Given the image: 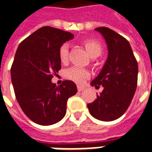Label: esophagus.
Wrapping results in <instances>:
<instances>
[{
  "label": "esophagus",
  "mask_w": 152,
  "mask_h": 152,
  "mask_svg": "<svg viewBox=\"0 0 152 152\" xmlns=\"http://www.w3.org/2000/svg\"><path fill=\"white\" fill-rule=\"evenodd\" d=\"M77 89L79 92H81L85 89V87L84 86H81V85H77Z\"/></svg>",
  "instance_id": "esophagus-1"
}]
</instances>
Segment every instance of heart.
<instances>
[{"instance_id":"obj_1","label":"heart","mask_w":152,"mask_h":152,"mask_svg":"<svg viewBox=\"0 0 152 152\" xmlns=\"http://www.w3.org/2000/svg\"><path fill=\"white\" fill-rule=\"evenodd\" d=\"M85 49L87 50L88 56L91 58L93 57H98L102 51V45L98 42L93 39H86L83 42ZM59 59L62 64H66L68 60V46L64 43L59 48ZM65 77L67 80L75 82L76 84H83L85 80L89 76L88 71L83 67H69L65 71Z\"/></svg>"}]
</instances>
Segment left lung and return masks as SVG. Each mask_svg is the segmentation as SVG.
I'll list each match as a JSON object with an SVG mask.
<instances>
[{
    "label": "left lung",
    "instance_id": "8db88e82",
    "mask_svg": "<svg viewBox=\"0 0 152 152\" xmlns=\"http://www.w3.org/2000/svg\"><path fill=\"white\" fill-rule=\"evenodd\" d=\"M95 30L102 34L106 42L108 57L102 71L93 81L92 86L104 89L96 99L88 104L93 118L110 122L116 120L130 104L138 81V63L129 42L115 31L107 27Z\"/></svg>",
    "mask_w": 152,
    "mask_h": 152
}]
</instances>
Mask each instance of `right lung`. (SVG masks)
<instances>
[{
  "instance_id": "add662e5",
  "label": "right lung",
  "mask_w": 152,
  "mask_h": 152,
  "mask_svg": "<svg viewBox=\"0 0 152 152\" xmlns=\"http://www.w3.org/2000/svg\"><path fill=\"white\" fill-rule=\"evenodd\" d=\"M72 34L43 26L19 44L11 67L15 96L22 111L37 124L50 126L64 118L67 102L77 93L75 83L64 80L56 86L53 75L61 68L59 49Z\"/></svg>"
}]
</instances>
